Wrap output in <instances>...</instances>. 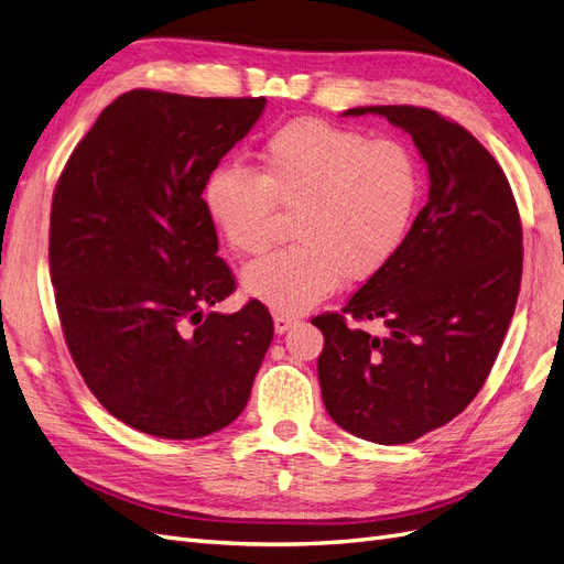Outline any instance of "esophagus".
Masks as SVG:
<instances>
[{
    "label": "esophagus",
    "instance_id": "34e87169",
    "mask_svg": "<svg viewBox=\"0 0 564 564\" xmlns=\"http://www.w3.org/2000/svg\"><path fill=\"white\" fill-rule=\"evenodd\" d=\"M272 322H275V332L278 334H284L289 332L296 324V317L294 315H286V313H275L272 315Z\"/></svg>",
    "mask_w": 564,
    "mask_h": 564
}]
</instances>
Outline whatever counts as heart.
Segmentation results:
<instances>
[{
  "label": "heart",
  "instance_id": "1",
  "mask_svg": "<svg viewBox=\"0 0 564 564\" xmlns=\"http://www.w3.org/2000/svg\"><path fill=\"white\" fill-rule=\"evenodd\" d=\"M261 172L220 164L204 183V207L224 242L259 253L280 212H296L294 247L242 270V289L278 313H303L340 282H365L395 259L423 199L416 152L398 139L324 119H294L261 148Z\"/></svg>",
  "mask_w": 564,
  "mask_h": 564
}]
</instances>
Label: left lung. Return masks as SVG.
Wrapping results in <instances>:
<instances>
[{"label":"left lung","instance_id":"8db88e82","mask_svg":"<svg viewBox=\"0 0 564 564\" xmlns=\"http://www.w3.org/2000/svg\"><path fill=\"white\" fill-rule=\"evenodd\" d=\"M412 135L429 166V202L404 247L346 303L327 313L317 360L322 400L340 429L404 445L473 402L501 350L522 280V224L499 162L460 124L429 108L367 106Z\"/></svg>","mask_w":564,"mask_h":564}]
</instances>
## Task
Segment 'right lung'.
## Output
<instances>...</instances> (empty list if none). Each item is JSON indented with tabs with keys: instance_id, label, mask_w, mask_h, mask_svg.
Returning <instances> with one entry per match:
<instances>
[{
	"instance_id": "right-lung-1",
	"label": "right lung",
	"mask_w": 564,
	"mask_h": 564,
	"mask_svg": "<svg viewBox=\"0 0 564 564\" xmlns=\"http://www.w3.org/2000/svg\"><path fill=\"white\" fill-rule=\"evenodd\" d=\"M265 98L133 89L98 115L51 204L48 265L84 383L131 429L195 440L242 414L275 334L218 259L204 183L263 115Z\"/></svg>"
}]
</instances>
